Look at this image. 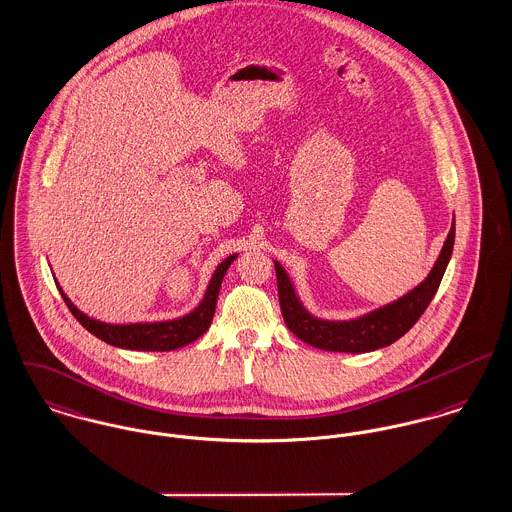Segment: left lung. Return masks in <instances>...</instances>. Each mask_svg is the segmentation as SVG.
I'll use <instances>...</instances> for the list:
<instances>
[{
  "mask_svg": "<svg viewBox=\"0 0 512 512\" xmlns=\"http://www.w3.org/2000/svg\"><path fill=\"white\" fill-rule=\"evenodd\" d=\"M454 236L456 224L452 222V228L431 273L419 286H415L411 292L397 298L392 304H386L378 310L345 321L321 319L310 314L300 302L290 276L286 275L284 267L275 261L278 302L286 327L300 341L321 351L370 353L392 345L399 337H403L429 308L448 267V261L452 257Z\"/></svg>",
  "mask_w": 512,
  "mask_h": 512,
  "instance_id": "1",
  "label": "left lung"
}]
</instances>
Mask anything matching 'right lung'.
<instances>
[{"instance_id": "1", "label": "right lung", "mask_w": 512, "mask_h": 512, "mask_svg": "<svg viewBox=\"0 0 512 512\" xmlns=\"http://www.w3.org/2000/svg\"><path fill=\"white\" fill-rule=\"evenodd\" d=\"M237 259V253L226 257L214 271L210 278L206 292L200 300L197 308L183 317L167 319V321H152V323H105L99 319H93L87 314L78 310L74 302L64 294L62 286L56 282L66 306L70 312L78 319L79 323L97 339L118 347V349H128V351H175L181 349L193 341H197L200 335L206 333V329L212 323V317L216 312V302H218V292L222 286V280L230 265ZM56 280V278H54Z\"/></svg>"}]
</instances>
